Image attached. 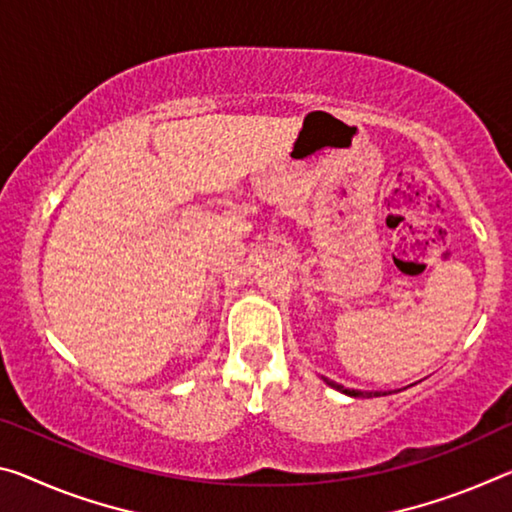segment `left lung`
<instances>
[{
	"label": "left lung",
	"mask_w": 512,
	"mask_h": 512,
	"mask_svg": "<svg viewBox=\"0 0 512 512\" xmlns=\"http://www.w3.org/2000/svg\"><path fill=\"white\" fill-rule=\"evenodd\" d=\"M323 383L330 385L332 389H337V392L346 394V396H353V399H371V396H387V392H362V389H348V387L339 385V383H335V380H330V378H323ZM389 394H392V392H389Z\"/></svg>",
	"instance_id": "obj_1"
}]
</instances>
